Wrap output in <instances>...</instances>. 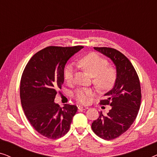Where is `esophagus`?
Returning a JSON list of instances; mask_svg holds the SVG:
<instances>
[{
	"mask_svg": "<svg viewBox=\"0 0 157 157\" xmlns=\"http://www.w3.org/2000/svg\"><path fill=\"white\" fill-rule=\"evenodd\" d=\"M78 109L79 110H86V109H88L89 108H88L87 106H81V105H79L78 106Z\"/></svg>",
	"mask_w": 157,
	"mask_h": 157,
	"instance_id": "34e87169",
	"label": "esophagus"
}]
</instances>
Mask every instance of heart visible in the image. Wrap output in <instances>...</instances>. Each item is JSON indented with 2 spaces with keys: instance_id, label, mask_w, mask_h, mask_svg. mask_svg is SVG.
I'll use <instances>...</instances> for the list:
<instances>
[{
  "instance_id": "b5f03b06",
  "label": "heart",
  "mask_w": 157,
  "mask_h": 157,
  "mask_svg": "<svg viewBox=\"0 0 157 157\" xmlns=\"http://www.w3.org/2000/svg\"><path fill=\"white\" fill-rule=\"evenodd\" d=\"M108 61L97 53H90L82 58L78 61V65L92 77V82L99 90L106 91L110 89L115 83L117 72L113 67L108 66ZM74 68L68 64L63 71V77L68 83L74 80ZM93 91L90 89H78L73 94V96L77 102L87 104L90 101Z\"/></svg>"
}]
</instances>
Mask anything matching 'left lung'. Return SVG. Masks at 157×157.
<instances>
[{"label":"left lung","mask_w":157,"mask_h":157,"mask_svg":"<svg viewBox=\"0 0 157 157\" xmlns=\"http://www.w3.org/2000/svg\"><path fill=\"white\" fill-rule=\"evenodd\" d=\"M94 49L111 59L117 68L114 86L104 96L102 105H110L106 115L99 112V117L91 124L93 132L106 140L116 139L126 132L136 119L140 109L141 93L137 73L129 60L120 51L107 47Z\"/></svg>","instance_id":"1"}]
</instances>
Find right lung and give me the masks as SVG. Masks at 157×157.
Segmentation results:
<instances>
[{
  "label": "right lung",
  "mask_w": 157,
  "mask_h": 157,
  "mask_svg": "<svg viewBox=\"0 0 157 157\" xmlns=\"http://www.w3.org/2000/svg\"><path fill=\"white\" fill-rule=\"evenodd\" d=\"M83 48L48 46L34 54L23 71L20 86L22 108L32 126L46 138L59 139L70 129L78 108L69 104L61 108L54 99L56 90L63 83L68 60Z\"/></svg>",
  "instance_id": "right-lung-1"
}]
</instances>
